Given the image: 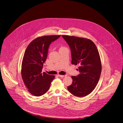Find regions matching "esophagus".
I'll return each instance as SVG.
<instances>
[{"label": "esophagus", "instance_id": "esophagus-1", "mask_svg": "<svg viewBox=\"0 0 123 123\" xmlns=\"http://www.w3.org/2000/svg\"><path fill=\"white\" fill-rule=\"evenodd\" d=\"M58 76H59L60 77H65V76H66V75H61V74H58Z\"/></svg>", "mask_w": 123, "mask_h": 123}]
</instances>
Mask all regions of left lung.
Returning <instances> with one entry per match:
<instances>
[{"mask_svg":"<svg viewBox=\"0 0 123 123\" xmlns=\"http://www.w3.org/2000/svg\"><path fill=\"white\" fill-rule=\"evenodd\" d=\"M62 37L70 48L72 64L80 66L77 70L80 74L72 76L73 82L68 86V90L75 96H86L94 90L101 74V61L98 49L89 39L67 35Z\"/></svg>","mask_w":123,"mask_h":123,"instance_id":"1","label":"left lung"}]
</instances>
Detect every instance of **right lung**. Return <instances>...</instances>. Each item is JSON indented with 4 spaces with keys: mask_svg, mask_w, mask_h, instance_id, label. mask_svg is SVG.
<instances>
[{
    "mask_svg": "<svg viewBox=\"0 0 123 123\" xmlns=\"http://www.w3.org/2000/svg\"><path fill=\"white\" fill-rule=\"evenodd\" d=\"M60 35L44 36L33 40L27 47L21 65V76L28 91L35 96L45 94L55 76L42 73L50 43Z\"/></svg>",
    "mask_w": 123,
    "mask_h": 123,
    "instance_id": "obj_1",
    "label": "right lung"
}]
</instances>
